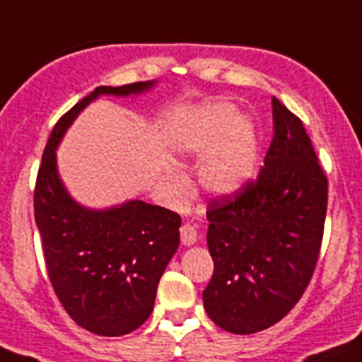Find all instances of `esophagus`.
<instances>
[{
  "label": "esophagus",
  "mask_w": 362,
  "mask_h": 362,
  "mask_svg": "<svg viewBox=\"0 0 362 362\" xmlns=\"http://www.w3.org/2000/svg\"><path fill=\"white\" fill-rule=\"evenodd\" d=\"M197 237H199V233H197V229L191 224H184L180 228V238L184 246H193L194 242H197Z\"/></svg>",
  "instance_id": "34e87169"
}]
</instances>
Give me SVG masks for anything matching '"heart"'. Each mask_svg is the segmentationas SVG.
<instances>
[{"mask_svg": "<svg viewBox=\"0 0 362 362\" xmlns=\"http://www.w3.org/2000/svg\"><path fill=\"white\" fill-rule=\"evenodd\" d=\"M229 128L232 129L231 132ZM222 136L225 137L224 141L221 139ZM185 147L199 155L214 150L204 158L199 177L204 187L215 194H229L240 189L253 177L259 162V144H257L255 131L247 122H238L237 112L229 105L213 107L209 115L199 125H194L191 133H187ZM169 178L180 189V175L171 173Z\"/></svg>", "mask_w": 362, "mask_h": 362, "instance_id": "1", "label": "heart"}]
</instances>
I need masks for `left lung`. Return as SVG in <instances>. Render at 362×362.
Listing matches in <instances>:
<instances>
[{
	"instance_id": "left-lung-1",
	"label": "left lung",
	"mask_w": 362,
	"mask_h": 362,
	"mask_svg": "<svg viewBox=\"0 0 362 362\" xmlns=\"http://www.w3.org/2000/svg\"><path fill=\"white\" fill-rule=\"evenodd\" d=\"M273 103V140L255 180L207 206L215 262L202 297L216 326L262 332L291 312L315 272L328 178L298 116Z\"/></svg>"
}]
</instances>
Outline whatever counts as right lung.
<instances>
[{
  "instance_id": "add662e5",
  "label": "right lung",
  "mask_w": 362,
  "mask_h": 362,
  "mask_svg": "<svg viewBox=\"0 0 362 362\" xmlns=\"http://www.w3.org/2000/svg\"><path fill=\"white\" fill-rule=\"evenodd\" d=\"M155 81L96 87L54 125L34 189V218L42 235L47 273L56 297L74 322L103 337L140 328L153 312L160 276L180 244V215L142 200L87 209L59 180L56 147L100 94L129 96Z\"/></svg>"
}]
</instances>
